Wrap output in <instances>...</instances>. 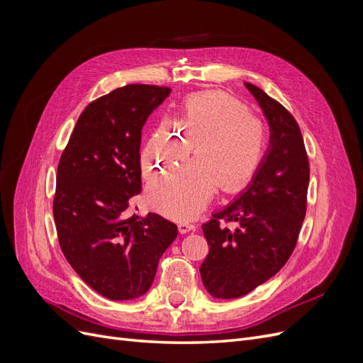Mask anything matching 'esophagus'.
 Here are the masks:
<instances>
[{
	"label": "esophagus",
	"mask_w": 363,
	"mask_h": 363,
	"mask_svg": "<svg viewBox=\"0 0 363 363\" xmlns=\"http://www.w3.org/2000/svg\"><path fill=\"white\" fill-rule=\"evenodd\" d=\"M192 230H195V224H191V223H180L179 224V232L182 235L189 233V232H192Z\"/></svg>",
	"instance_id": "esophagus-1"
}]
</instances>
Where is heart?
I'll list each match as a JSON object with an SVG mask.
<instances>
[{"label":"heart","instance_id":"obj_1","mask_svg":"<svg viewBox=\"0 0 363 363\" xmlns=\"http://www.w3.org/2000/svg\"><path fill=\"white\" fill-rule=\"evenodd\" d=\"M163 121L140 151V172L145 180L180 160L189 144L194 163L152 182L148 204L159 213L188 221L213 200L221 184L235 191L251 179L265 152V128L248 113L245 104L224 92H203L183 104V111Z\"/></svg>","mask_w":363,"mask_h":363}]
</instances>
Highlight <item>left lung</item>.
I'll return each instance as SVG.
<instances>
[{"label": "left lung", "instance_id": "left-lung-1", "mask_svg": "<svg viewBox=\"0 0 363 363\" xmlns=\"http://www.w3.org/2000/svg\"><path fill=\"white\" fill-rule=\"evenodd\" d=\"M269 125V147L247 189L203 224L208 255L201 280L213 298H239L265 283L291 257L306 216L309 159L295 118L260 87L245 83ZM238 222L234 230L218 225Z\"/></svg>", "mask_w": 363, "mask_h": 363}]
</instances>
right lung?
I'll return each instance as SVG.
<instances>
[{"label": "right lung", "instance_id": "obj_1", "mask_svg": "<svg viewBox=\"0 0 363 363\" xmlns=\"http://www.w3.org/2000/svg\"><path fill=\"white\" fill-rule=\"evenodd\" d=\"M169 87L127 84L87 106L57 167L52 213L65 257L113 301L135 300L155 280L177 225L157 213L127 216L142 189V127Z\"/></svg>", "mask_w": 363, "mask_h": 363}]
</instances>
